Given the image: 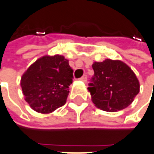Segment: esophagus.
Listing matches in <instances>:
<instances>
[{
	"mask_svg": "<svg viewBox=\"0 0 154 154\" xmlns=\"http://www.w3.org/2000/svg\"><path fill=\"white\" fill-rule=\"evenodd\" d=\"M79 79H80V80H82L83 82H86V80H87V76H86V75H83V76H82V77H81Z\"/></svg>",
	"mask_w": 154,
	"mask_h": 154,
	"instance_id": "1",
	"label": "esophagus"
}]
</instances>
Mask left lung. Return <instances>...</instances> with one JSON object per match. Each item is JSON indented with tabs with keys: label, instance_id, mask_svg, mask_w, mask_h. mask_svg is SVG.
<instances>
[{
	"label": "left lung",
	"instance_id": "obj_1",
	"mask_svg": "<svg viewBox=\"0 0 154 154\" xmlns=\"http://www.w3.org/2000/svg\"><path fill=\"white\" fill-rule=\"evenodd\" d=\"M95 75L88 91L96 107L109 112L125 109L139 93L135 73L121 60L106 59L92 64Z\"/></svg>",
	"mask_w": 154,
	"mask_h": 154
}]
</instances>
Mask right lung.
<instances>
[{"label":"right lung","mask_w":154,"mask_h":154,"mask_svg":"<svg viewBox=\"0 0 154 154\" xmlns=\"http://www.w3.org/2000/svg\"><path fill=\"white\" fill-rule=\"evenodd\" d=\"M73 69L63 56L45 55L32 63L21 78L24 99L33 111L48 114L66 103Z\"/></svg>","instance_id":"right-lung-1"}]
</instances>
